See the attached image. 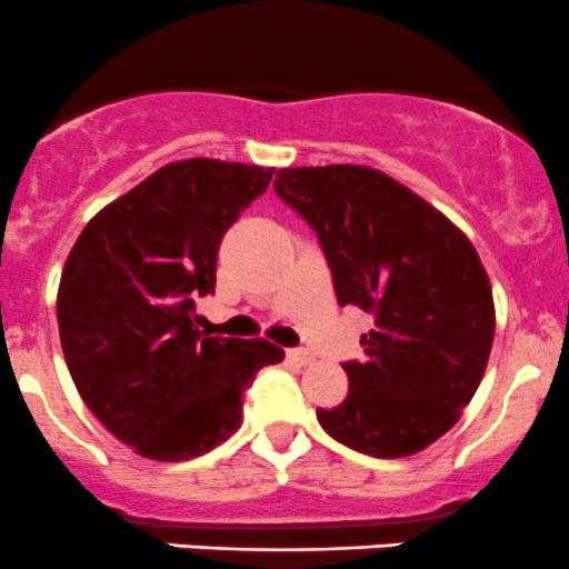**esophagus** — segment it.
Listing matches in <instances>:
<instances>
[{
  "label": "esophagus",
  "instance_id": "obj_1",
  "mask_svg": "<svg viewBox=\"0 0 569 569\" xmlns=\"http://www.w3.org/2000/svg\"><path fill=\"white\" fill-rule=\"evenodd\" d=\"M287 359H290V362H296V365H309L315 357L307 351V348H290V351H287Z\"/></svg>",
  "mask_w": 569,
  "mask_h": 569
}]
</instances>
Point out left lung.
Listing matches in <instances>:
<instances>
[{"label":"left lung","instance_id":"1","mask_svg":"<svg viewBox=\"0 0 569 569\" xmlns=\"http://www.w3.org/2000/svg\"><path fill=\"white\" fill-rule=\"evenodd\" d=\"M277 193L318 232L340 307L373 315L348 396L318 409L342 446L401 459L440 440L476 396L495 337L489 277L440 210L368 166L279 168Z\"/></svg>","mask_w":569,"mask_h":569}]
</instances>
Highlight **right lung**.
Listing matches in <instances>:
<instances>
[{
    "mask_svg": "<svg viewBox=\"0 0 569 569\" xmlns=\"http://www.w3.org/2000/svg\"><path fill=\"white\" fill-rule=\"evenodd\" d=\"M273 168L168 162L82 229L58 290L66 365L112 437L157 462H184L240 429L243 390L284 351L204 337L196 296L216 290L223 234L268 190Z\"/></svg>",
    "mask_w": 569,
    "mask_h": 569,
    "instance_id": "1",
    "label": "right lung"
}]
</instances>
